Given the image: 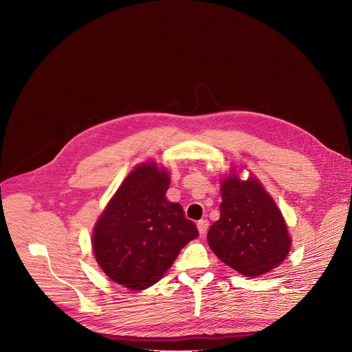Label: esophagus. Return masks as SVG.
<instances>
[{"mask_svg":"<svg viewBox=\"0 0 352 352\" xmlns=\"http://www.w3.org/2000/svg\"><path fill=\"white\" fill-rule=\"evenodd\" d=\"M197 229H199V233L200 236H204L207 233V229H208V221L207 219H201L197 222Z\"/></svg>","mask_w":352,"mask_h":352,"instance_id":"34e87169","label":"esophagus"}]
</instances>
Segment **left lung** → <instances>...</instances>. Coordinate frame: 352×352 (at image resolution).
Instances as JSON below:
<instances>
[{
  "mask_svg": "<svg viewBox=\"0 0 352 352\" xmlns=\"http://www.w3.org/2000/svg\"><path fill=\"white\" fill-rule=\"evenodd\" d=\"M221 193V218L207 234L214 254L245 277L281 265L292 241L280 208L261 182L232 174L222 181Z\"/></svg>",
  "mask_w": 352,
  "mask_h": 352,
  "instance_id": "obj_1",
  "label": "left lung"
}]
</instances>
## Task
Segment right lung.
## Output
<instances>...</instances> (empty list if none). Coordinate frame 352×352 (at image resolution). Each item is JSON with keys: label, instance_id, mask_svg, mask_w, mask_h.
<instances>
[{"label": "right lung", "instance_id": "right-lung-1", "mask_svg": "<svg viewBox=\"0 0 352 352\" xmlns=\"http://www.w3.org/2000/svg\"><path fill=\"white\" fill-rule=\"evenodd\" d=\"M168 173L156 163L137 166L100 215L91 245L102 272L124 288L157 283L179 251L199 236L184 208L166 197Z\"/></svg>", "mask_w": 352, "mask_h": 352}]
</instances>
